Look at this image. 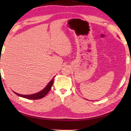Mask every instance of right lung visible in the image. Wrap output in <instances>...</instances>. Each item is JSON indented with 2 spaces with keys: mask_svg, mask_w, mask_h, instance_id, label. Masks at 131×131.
<instances>
[{
  "mask_svg": "<svg viewBox=\"0 0 131 131\" xmlns=\"http://www.w3.org/2000/svg\"><path fill=\"white\" fill-rule=\"evenodd\" d=\"M54 77L51 79L49 83H48V84L46 85V87L44 88V89L40 91H39V92H37L36 94H30V95H22V94H18V93H16L14 91V93H15V94L18 96H20V97H24V98H26L28 99H39L41 98H43V97L46 96V95L48 94V92L50 91V90L51 88V87L53 84V83H54Z\"/></svg>",
  "mask_w": 131,
  "mask_h": 131,
  "instance_id": "1",
  "label": "right lung"
}]
</instances>
